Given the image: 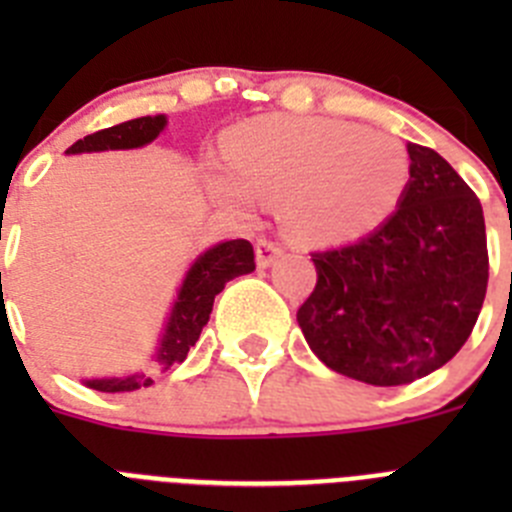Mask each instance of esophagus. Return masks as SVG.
<instances>
[{"label": "esophagus", "instance_id": "34e87169", "mask_svg": "<svg viewBox=\"0 0 512 512\" xmlns=\"http://www.w3.org/2000/svg\"><path fill=\"white\" fill-rule=\"evenodd\" d=\"M284 253V246L279 241H271V238H259L256 241V261L259 266H271Z\"/></svg>", "mask_w": 512, "mask_h": 512}]
</instances>
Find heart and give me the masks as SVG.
<instances>
[{
	"mask_svg": "<svg viewBox=\"0 0 512 512\" xmlns=\"http://www.w3.org/2000/svg\"><path fill=\"white\" fill-rule=\"evenodd\" d=\"M408 158L395 138L325 117H259L230 140V161L210 166L220 202L251 215L282 200L284 223L310 243L354 238L395 210Z\"/></svg>",
	"mask_w": 512,
	"mask_h": 512,
	"instance_id": "obj_1",
	"label": "heart"
}]
</instances>
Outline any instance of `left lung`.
Instances as JSON below:
<instances>
[{
  "label": "left lung",
  "instance_id": "1",
  "mask_svg": "<svg viewBox=\"0 0 512 512\" xmlns=\"http://www.w3.org/2000/svg\"><path fill=\"white\" fill-rule=\"evenodd\" d=\"M400 207L361 241L315 251L297 310L307 346L343 377L410 384L459 354L487 295L485 215L433 148L410 143Z\"/></svg>",
  "mask_w": 512,
  "mask_h": 512
}]
</instances>
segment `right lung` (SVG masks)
Wrapping results in <instances>:
<instances>
[{
  "instance_id": "right-lung-1",
  "label": "right lung",
  "mask_w": 512,
  "mask_h": 512,
  "mask_svg": "<svg viewBox=\"0 0 512 512\" xmlns=\"http://www.w3.org/2000/svg\"><path fill=\"white\" fill-rule=\"evenodd\" d=\"M164 125V115H148L138 117V120L120 122V125L97 130V133L87 135V138L76 140L66 153L117 151V148L146 146L164 130ZM253 269H256L253 246L243 241V238L217 243L215 248L202 253L200 259L194 261L192 269H189L182 289H179V300L174 302L164 341H161V348H158L156 354L158 364H164V369H169L171 364H182L187 359L189 348L200 341L202 328L210 320L215 295L223 292V287L230 279L241 277V274H251ZM148 384H153L148 374H130V377L120 379H87V387L99 392H133L140 390V387H148Z\"/></svg>"
}]
</instances>
